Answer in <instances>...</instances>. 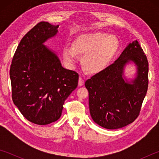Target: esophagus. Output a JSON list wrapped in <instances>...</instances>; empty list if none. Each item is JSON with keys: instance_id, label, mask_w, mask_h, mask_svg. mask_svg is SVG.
Wrapping results in <instances>:
<instances>
[{"instance_id": "obj_1", "label": "esophagus", "mask_w": 159, "mask_h": 159, "mask_svg": "<svg viewBox=\"0 0 159 159\" xmlns=\"http://www.w3.org/2000/svg\"><path fill=\"white\" fill-rule=\"evenodd\" d=\"M84 83H85V80L82 77H80L79 78V86H81L84 85Z\"/></svg>"}]
</instances>
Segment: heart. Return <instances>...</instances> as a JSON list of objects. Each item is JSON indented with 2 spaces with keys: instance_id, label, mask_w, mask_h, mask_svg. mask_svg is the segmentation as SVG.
<instances>
[{
  "instance_id": "obj_1",
  "label": "heart",
  "mask_w": 159,
  "mask_h": 159,
  "mask_svg": "<svg viewBox=\"0 0 159 159\" xmlns=\"http://www.w3.org/2000/svg\"><path fill=\"white\" fill-rule=\"evenodd\" d=\"M118 49L116 38L104 33L95 32L80 34L73 42L72 47L65 46L63 57L69 66H73L77 54L83 55L82 62L90 73H99L105 69Z\"/></svg>"
}]
</instances>
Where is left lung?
Here are the masks:
<instances>
[{
    "label": "left lung",
    "instance_id": "left-lung-1",
    "mask_svg": "<svg viewBox=\"0 0 159 159\" xmlns=\"http://www.w3.org/2000/svg\"><path fill=\"white\" fill-rule=\"evenodd\" d=\"M129 61L138 68L133 84L123 79V69ZM149 63L138 41L129 44L114 64L94 75L85 83L89 93L91 117L107 129H118L138 117L146 95Z\"/></svg>",
    "mask_w": 159,
    "mask_h": 159
}]
</instances>
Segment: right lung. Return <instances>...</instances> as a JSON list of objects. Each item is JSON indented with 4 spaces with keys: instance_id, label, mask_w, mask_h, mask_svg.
I'll return each instance as SVG.
<instances>
[{
    "instance_id": "add662e5",
    "label": "right lung",
    "mask_w": 159,
    "mask_h": 159,
    "mask_svg": "<svg viewBox=\"0 0 159 159\" xmlns=\"http://www.w3.org/2000/svg\"><path fill=\"white\" fill-rule=\"evenodd\" d=\"M58 27L38 23L21 40L10 66L12 101L25 118L37 125L60 118L64 102L79 81V74L63 68L57 56L43 45Z\"/></svg>"
}]
</instances>
